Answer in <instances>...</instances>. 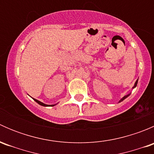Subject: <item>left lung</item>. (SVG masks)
I'll use <instances>...</instances> for the list:
<instances>
[{"label":"left lung","mask_w":154,"mask_h":154,"mask_svg":"<svg viewBox=\"0 0 154 154\" xmlns=\"http://www.w3.org/2000/svg\"><path fill=\"white\" fill-rule=\"evenodd\" d=\"M137 83H138V80H136V83H135V85H134V86H133V88H135V87H136V86H137ZM130 94H127V95H125V97H123V98H122V99H121V100H120V101H119V102H122V100H125V98H127V97H128V96H129V95H130Z\"/></svg>","instance_id":"left-lung-1"}]
</instances>
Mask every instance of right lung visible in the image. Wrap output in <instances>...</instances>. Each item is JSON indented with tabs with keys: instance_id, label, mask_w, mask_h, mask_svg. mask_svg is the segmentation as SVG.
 <instances>
[{
	"instance_id": "obj_1",
	"label": "right lung",
	"mask_w": 154,
	"mask_h": 154,
	"mask_svg": "<svg viewBox=\"0 0 154 154\" xmlns=\"http://www.w3.org/2000/svg\"><path fill=\"white\" fill-rule=\"evenodd\" d=\"M33 100H35V101L36 102V103H38V104L41 105V106H54V105H47V104H45V103H42L41 101H39V100H36V99H34V98H33Z\"/></svg>"
}]
</instances>
